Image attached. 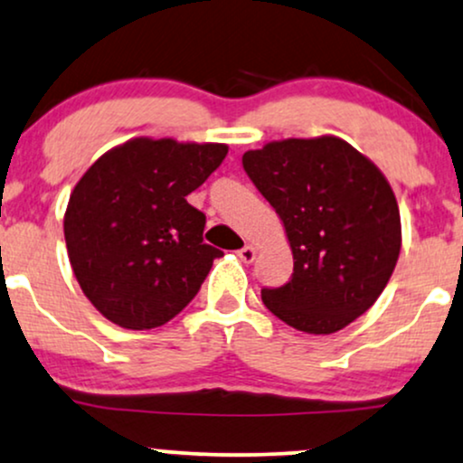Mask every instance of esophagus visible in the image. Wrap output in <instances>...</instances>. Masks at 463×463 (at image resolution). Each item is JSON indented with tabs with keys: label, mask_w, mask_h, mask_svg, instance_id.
Wrapping results in <instances>:
<instances>
[{
	"label": "esophagus",
	"mask_w": 463,
	"mask_h": 463,
	"mask_svg": "<svg viewBox=\"0 0 463 463\" xmlns=\"http://www.w3.org/2000/svg\"><path fill=\"white\" fill-rule=\"evenodd\" d=\"M238 255H241V260L244 264H251L255 260V249L251 247V244H244L241 251H238Z\"/></svg>",
	"instance_id": "1"
}]
</instances>
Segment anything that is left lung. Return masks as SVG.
<instances>
[{
    "label": "left lung",
    "instance_id": "1",
    "mask_svg": "<svg viewBox=\"0 0 463 463\" xmlns=\"http://www.w3.org/2000/svg\"><path fill=\"white\" fill-rule=\"evenodd\" d=\"M284 221L295 270L264 306L306 334L345 329L377 301L401 251V214L383 173L335 136L288 138L242 156Z\"/></svg>",
    "mask_w": 463,
    "mask_h": 463
}]
</instances>
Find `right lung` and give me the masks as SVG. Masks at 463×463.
<instances>
[{"label":"right lung","mask_w":463,"mask_h":463,"mask_svg":"<svg viewBox=\"0 0 463 463\" xmlns=\"http://www.w3.org/2000/svg\"><path fill=\"white\" fill-rule=\"evenodd\" d=\"M227 145L134 138L81 175L64 212V241L89 301L123 329H154L193 301L222 251L203 242L205 214L186 197Z\"/></svg>","instance_id":"add662e5"}]
</instances>
